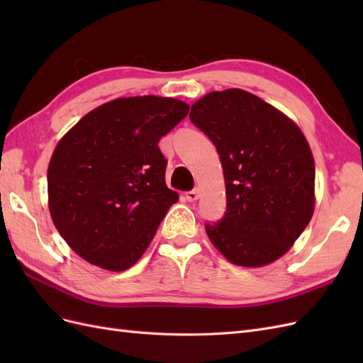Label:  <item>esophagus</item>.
<instances>
[{"instance_id":"34e87169","label":"esophagus","mask_w":363,"mask_h":363,"mask_svg":"<svg viewBox=\"0 0 363 363\" xmlns=\"http://www.w3.org/2000/svg\"><path fill=\"white\" fill-rule=\"evenodd\" d=\"M186 199H188V201H196L200 199V191L194 189V191L186 192Z\"/></svg>"}]
</instances>
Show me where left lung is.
Masks as SVG:
<instances>
[{"instance_id": "1", "label": "left lung", "mask_w": 363, "mask_h": 363, "mask_svg": "<svg viewBox=\"0 0 363 363\" xmlns=\"http://www.w3.org/2000/svg\"><path fill=\"white\" fill-rule=\"evenodd\" d=\"M189 118L221 159L227 212L206 225L211 242L233 265L259 268L291 250L315 208V162L300 127L242 89L208 92Z\"/></svg>"}]
</instances>
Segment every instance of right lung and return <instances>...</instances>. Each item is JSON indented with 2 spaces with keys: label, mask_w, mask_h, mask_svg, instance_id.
I'll return each mask as SVG.
<instances>
[{
  "label": "right lung",
  "mask_w": 363,
  "mask_h": 363,
  "mask_svg": "<svg viewBox=\"0 0 363 363\" xmlns=\"http://www.w3.org/2000/svg\"><path fill=\"white\" fill-rule=\"evenodd\" d=\"M189 113L168 96L116 98L86 113L48 164V208L77 255L107 271L131 268L179 194L164 182L159 140Z\"/></svg>",
  "instance_id": "obj_1"
}]
</instances>
